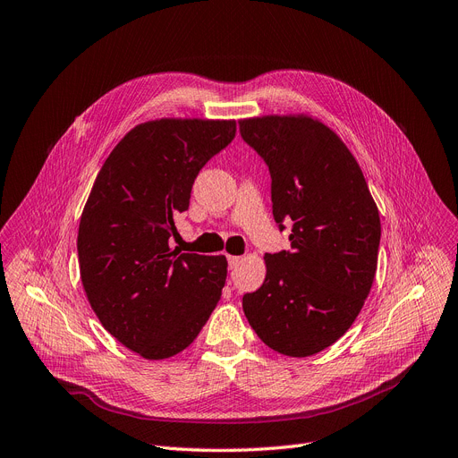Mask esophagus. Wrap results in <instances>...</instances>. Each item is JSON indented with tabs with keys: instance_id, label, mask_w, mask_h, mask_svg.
<instances>
[{
	"instance_id": "1",
	"label": "esophagus",
	"mask_w": 458,
	"mask_h": 458,
	"mask_svg": "<svg viewBox=\"0 0 458 458\" xmlns=\"http://www.w3.org/2000/svg\"><path fill=\"white\" fill-rule=\"evenodd\" d=\"M240 264H242V258H240V256H228V266H230V269H235Z\"/></svg>"
}]
</instances>
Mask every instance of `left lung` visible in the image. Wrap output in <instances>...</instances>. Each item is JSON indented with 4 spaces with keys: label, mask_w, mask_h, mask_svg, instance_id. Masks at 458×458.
I'll return each instance as SVG.
<instances>
[{
    "label": "left lung",
    "mask_w": 458,
    "mask_h": 458,
    "mask_svg": "<svg viewBox=\"0 0 458 458\" xmlns=\"http://www.w3.org/2000/svg\"><path fill=\"white\" fill-rule=\"evenodd\" d=\"M240 132L269 166L275 221H293L292 250L264 256L266 281L243 310L271 350L309 357L339 341L365 305L380 213L355 157L320 119L245 117Z\"/></svg>",
    "instance_id": "1"
}]
</instances>
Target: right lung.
<instances>
[{
    "label": "right lung",
    "instance_id": "right-lung-1",
    "mask_svg": "<svg viewBox=\"0 0 458 458\" xmlns=\"http://www.w3.org/2000/svg\"><path fill=\"white\" fill-rule=\"evenodd\" d=\"M233 136V119H153L95 177L76 240L82 286L103 327L144 360L183 352L221 300L226 256L180 254L168 240L198 172Z\"/></svg>",
    "mask_w": 458,
    "mask_h": 458
}]
</instances>
